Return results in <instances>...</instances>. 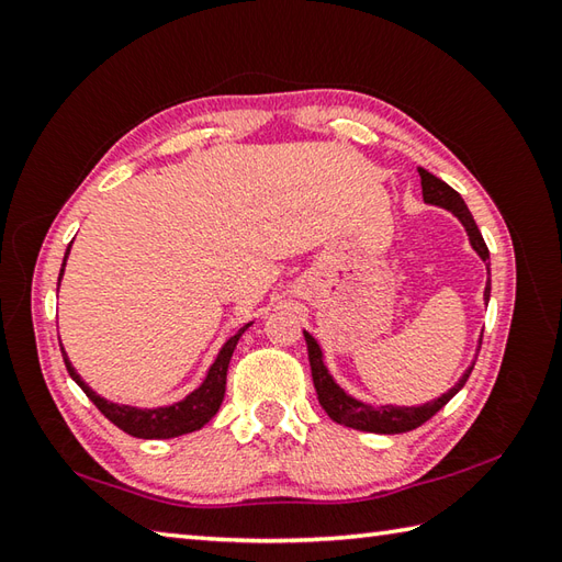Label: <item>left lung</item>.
<instances>
[{"label": "left lung", "instance_id": "left-lung-1", "mask_svg": "<svg viewBox=\"0 0 562 562\" xmlns=\"http://www.w3.org/2000/svg\"><path fill=\"white\" fill-rule=\"evenodd\" d=\"M417 173H420L425 202H429V205H439V207H445V210L457 214L461 224L465 226V232H469L471 246L475 248V254H479L483 260L491 258L483 236H481L479 224H475L473 214L469 212V207H465V202L457 193V190L425 169H417ZM487 272H491V268H487ZM487 300H491V280H487V284H485V302ZM304 338H306V348H308V364H312V376H314V386L318 393V403L324 405V411L328 413L330 420H336L338 425L352 427V429H362V432H376V435L411 432V429L420 427L437 411L445 408V405L463 389L465 379H469L473 372V367H469L465 369V374L459 379V384L449 389L445 396H439L437 401H429L425 405H417V408H401V405H379V408H374V405L348 396V393H345L328 374L318 342L308 336V333H304ZM481 342H483V338H481Z\"/></svg>", "mask_w": 562, "mask_h": 562}]
</instances>
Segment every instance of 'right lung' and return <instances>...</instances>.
Masks as SVG:
<instances>
[{
    "instance_id": "add662e5",
    "label": "right lung",
    "mask_w": 562,
    "mask_h": 562,
    "mask_svg": "<svg viewBox=\"0 0 562 562\" xmlns=\"http://www.w3.org/2000/svg\"><path fill=\"white\" fill-rule=\"evenodd\" d=\"M67 256H69V248L65 254V260ZM65 260H63V270H59V280H63V272H65ZM59 280H57V288H59ZM250 324H246L236 333V336H232L224 342V348L220 350L217 360H214V364L210 367L205 381H202L193 393H188L183 401L166 405V408L147 411V408H133V405H117V403L105 401L97 391H91L87 384H83L81 376L75 372V367H71V362L67 360L65 348H63V357H65V367L69 376L77 381L79 389L89 396V401L97 405V408L109 417L115 427H121L123 432L139 439H169V437L195 432V429L207 425L212 417L217 415L220 405L224 401V391H226V369H229V360L238 338H241V333Z\"/></svg>"
}]
</instances>
